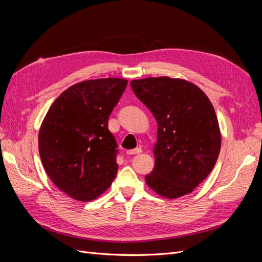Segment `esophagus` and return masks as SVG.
Returning a JSON list of instances; mask_svg holds the SVG:
<instances>
[{
    "label": "esophagus",
    "instance_id": "34e87169",
    "mask_svg": "<svg viewBox=\"0 0 262 262\" xmlns=\"http://www.w3.org/2000/svg\"><path fill=\"white\" fill-rule=\"evenodd\" d=\"M141 152H142V149L140 147H137V148L126 150V154H128V155H137V154H140Z\"/></svg>",
    "mask_w": 262,
    "mask_h": 262
}]
</instances>
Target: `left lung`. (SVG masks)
I'll return each mask as SVG.
<instances>
[{
  "instance_id": "obj_1",
  "label": "left lung",
  "mask_w": 262,
  "mask_h": 262,
  "mask_svg": "<svg viewBox=\"0 0 262 262\" xmlns=\"http://www.w3.org/2000/svg\"><path fill=\"white\" fill-rule=\"evenodd\" d=\"M158 124L155 167L147 186L173 199L188 194L209 176L221 149V132L210 99L180 78L147 77L130 83Z\"/></svg>"
}]
</instances>
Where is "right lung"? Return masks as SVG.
Segmentation results:
<instances>
[{"instance_id": "right-lung-1", "label": "right lung", "mask_w": 262, "mask_h": 262, "mask_svg": "<svg viewBox=\"0 0 262 262\" xmlns=\"http://www.w3.org/2000/svg\"><path fill=\"white\" fill-rule=\"evenodd\" d=\"M128 81L109 77L69 87L47 113L38 137L43 168L53 184L78 201L96 199L118 171V144L108 119Z\"/></svg>"}]
</instances>
